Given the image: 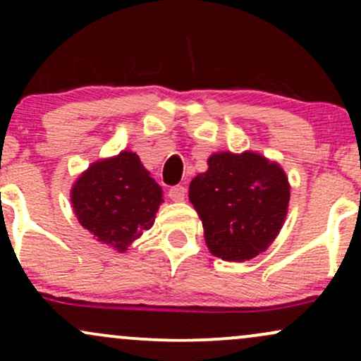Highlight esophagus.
Masks as SVG:
<instances>
[{
  "mask_svg": "<svg viewBox=\"0 0 361 361\" xmlns=\"http://www.w3.org/2000/svg\"><path fill=\"white\" fill-rule=\"evenodd\" d=\"M168 195L173 202H183L186 197V188L185 186H173Z\"/></svg>",
  "mask_w": 361,
  "mask_h": 361,
  "instance_id": "1",
  "label": "esophagus"
}]
</instances>
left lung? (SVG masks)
Segmentation results:
<instances>
[{"label":"left lung","instance_id":"1","mask_svg":"<svg viewBox=\"0 0 361 361\" xmlns=\"http://www.w3.org/2000/svg\"><path fill=\"white\" fill-rule=\"evenodd\" d=\"M209 169L190 183L188 198L207 247L224 261H250L267 251L283 227L290 183L276 161L259 152H214Z\"/></svg>","mask_w":361,"mask_h":361}]
</instances>
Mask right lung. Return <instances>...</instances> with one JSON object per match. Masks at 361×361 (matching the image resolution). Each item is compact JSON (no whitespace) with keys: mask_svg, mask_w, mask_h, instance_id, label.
Wrapping results in <instances>:
<instances>
[{"mask_svg":"<svg viewBox=\"0 0 361 361\" xmlns=\"http://www.w3.org/2000/svg\"><path fill=\"white\" fill-rule=\"evenodd\" d=\"M149 175L132 151L91 163L71 188L78 222L97 241L126 252L151 229L164 202L163 190Z\"/></svg>","mask_w":361,"mask_h":361,"instance_id":"add662e5","label":"right lung"}]
</instances>
